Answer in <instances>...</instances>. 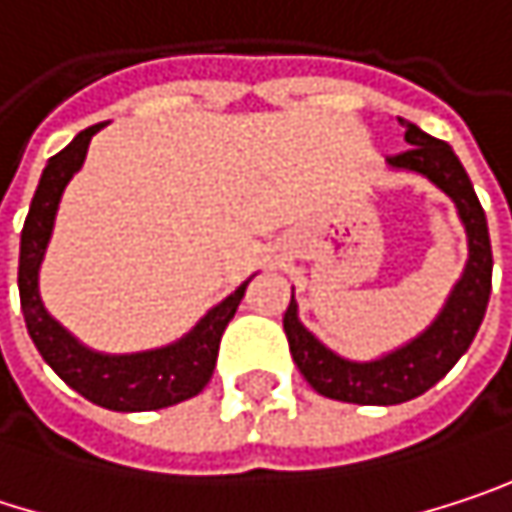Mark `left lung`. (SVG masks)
I'll use <instances>...</instances> for the list:
<instances>
[{"label":"left lung","instance_id":"1","mask_svg":"<svg viewBox=\"0 0 512 512\" xmlns=\"http://www.w3.org/2000/svg\"><path fill=\"white\" fill-rule=\"evenodd\" d=\"M400 124L406 127L403 139L409 142V151L388 156L385 162L391 171H412L427 177L439 192L454 201L465 228L468 260L436 320L403 347L367 361H353L329 350L314 332L302 326L299 305L290 296V305L284 311L290 356L317 394L341 403L394 406L433 388L471 347L492 293V246L486 213L474 195L460 156L454 154L448 142L427 136L421 127L409 121Z\"/></svg>","mask_w":512,"mask_h":512}]
</instances>
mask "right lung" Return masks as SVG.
<instances>
[{"label":"right lung","instance_id":"right-lung-1","mask_svg":"<svg viewBox=\"0 0 512 512\" xmlns=\"http://www.w3.org/2000/svg\"><path fill=\"white\" fill-rule=\"evenodd\" d=\"M103 127L106 124L82 130L64 151L52 156L41 174L20 234V305L38 353L73 391L112 412H154L204 391L216 367L222 332L237 314L252 278H246L219 305H213L183 338L142 353H97L85 347L79 338H73L52 317L38 287L41 263L50 246L64 186L82 168L94 133H100Z\"/></svg>","mask_w":512,"mask_h":512}]
</instances>
